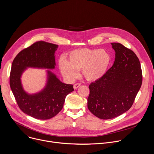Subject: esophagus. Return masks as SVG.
<instances>
[{
    "instance_id": "obj_1",
    "label": "esophagus",
    "mask_w": 154,
    "mask_h": 154,
    "mask_svg": "<svg viewBox=\"0 0 154 154\" xmlns=\"http://www.w3.org/2000/svg\"><path fill=\"white\" fill-rule=\"evenodd\" d=\"M81 85V83H75L74 85V88L75 90L77 88H78Z\"/></svg>"
}]
</instances>
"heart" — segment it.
Here are the masks:
<instances>
[{
  "instance_id": "obj_1",
  "label": "heart",
  "mask_w": 154,
  "mask_h": 154,
  "mask_svg": "<svg viewBox=\"0 0 154 154\" xmlns=\"http://www.w3.org/2000/svg\"><path fill=\"white\" fill-rule=\"evenodd\" d=\"M112 57L103 49H79L72 51L67 60L61 59L59 68L62 75L69 80H73L82 69L85 78L90 81L101 79L106 73Z\"/></svg>"
}]
</instances>
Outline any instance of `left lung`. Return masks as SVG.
Segmentation results:
<instances>
[{
  "mask_svg": "<svg viewBox=\"0 0 154 154\" xmlns=\"http://www.w3.org/2000/svg\"><path fill=\"white\" fill-rule=\"evenodd\" d=\"M115 60L100 79L92 82L88 108L96 117L109 119L120 116L132 106L142 84L141 65L136 54L118 42H112Z\"/></svg>",
  "mask_w": 154,
  "mask_h": 154,
  "instance_id": "1",
  "label": "left lung"
}]
</instances>
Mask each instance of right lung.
<instances>
[{
	"mask_svg": "<svg viewBox=\"0 0 154 154\" xmlns=\"http://www.w3.org/2000/svg\"><path fill=\"white\" fill-rule=\"evenodd\" d=\"M58 47L54 44L37 41L21 51L12 63L10 85L16 102L24 113L38 119H49L56 116L63 108L66 97L74 91L73 85L61 82L48 70L45 88L30 94L23 89L20 77L27 68L54 69L55 52Z\"/></svg>",
	"mask_w": 154,
	"mask_h": 154,
	"instance_id": "1",
	"label": "right lung"
}]
</instances>
